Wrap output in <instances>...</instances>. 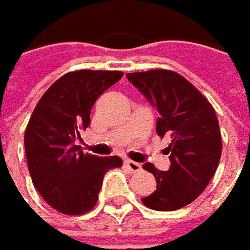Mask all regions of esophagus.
<instances>
[{
    "instance_id": "1",
    "label": "esophagus",
    "mask_w": 250,
    "mask_h": 250,
    "mask_svg": "<svg viewBox=\"0 0 250 250\" xmlns=\"http://www.w3.org/2000/svg\"><path fill=\"white\" fill-rule=\"evenodd\" d=\"M125 165L127 167V168L130 169L131 172H140V170H141V165H140L138 162L131 161V159H125Z\"/></svg>"
}]
</instances>
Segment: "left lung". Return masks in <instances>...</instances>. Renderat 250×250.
I'll list each match as a JSON object with an SVG mask.
<instances>
[{"instance_id":"8db88e82","label":"left lung","mask_w":250,"mask_h":250,"mask_svg":"<svg viewBox=\"0 0 250 250\" xmlns=\"http://www.w3.org/2000/svg\"><path fill=\"white\" fill-rule=\"evenodd\" d=\"M128 81L157 107V133L169 138L170 168L152 164L144 169L157 180V189L141 199L157 211H173L194 201L212 179L223 151L220 125L212 104L185 77L170 70L127 74Z\"/></svg>"}]
</instances>
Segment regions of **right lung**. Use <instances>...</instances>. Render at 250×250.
Wrapping results in <instances>:
<instances>
[{
  "instance_id": "add662e5",
  "label": "right lung",
  "mask_w": 250,
  "mask_h": 250,
  "mask_svg": "<svg viewBox=\"0 0 250 250\" xmlns=\"http://www.w3.org/2000/svg\"><path fill=\"white\" fill-rule=\"evenodd\" d=\"M122 77V71L67 72L43 93L29 119L25 130L29 173L40 196L59 212L91 211L104 173L123 165L122 158L96 157L74 146L91 123L96 99Z\"/></svg>"
}]
</instances>
